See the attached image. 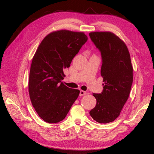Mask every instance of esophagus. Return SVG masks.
Here are the masks:
<instances>
[{
    "mask_svg": "<svg viewBox=\"0 0 154 154\" xmlns=\"http://www.w3.org/2000/svg\"><path fill=\"white\" fill-rule=\"evenodd\" d=\"M87 94L86 92H85V91L83 90H80V93H79V95L80 96H84Z\"/></svg>",
    "mask_w": 154,
    "mask_h": 154,
    "instance_id": "1",
    "label": "esophagus"
}]
</instances>
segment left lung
Here are the masks:
<instances>
[{
	"instance_id": "8db88e82",
	"label": "left lung",
	"mask_w": 154,
	"mask_h": 154,
	"mask_svg": "<svg viewBox=\"0 0 154 154\" xmlns=\"http://www.w3.org/2000/svg\"><path fill=\"white\" fill-rule=\"evenodd\" d=\"M89 35L101 52L103 91L93 94L95 107L90 111L98 123L106 124L118 118L129 97L133 81V68L128 49L119 36L111 32H92Z\"/></svg>"
}]
</instances>
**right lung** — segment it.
Masks as SVG:
<instances>
[{"instance_id":"add662e5","label":"right lung","mask_w":154,"mask_h":154,"mask_svg":"<svg viewBox=\"0 0 154 154\" xmlns=\"http://www.w3.org/2000/svg\"><path fill=\"white\" fill-rule=\"evenodd\" d=\"M83 32L60 30L48 34L32 58L28 92L33 107L48 123H58L65 118L79 94V90L66 86L63 69L86 42Z\"/></svg>"}]
</instances>
